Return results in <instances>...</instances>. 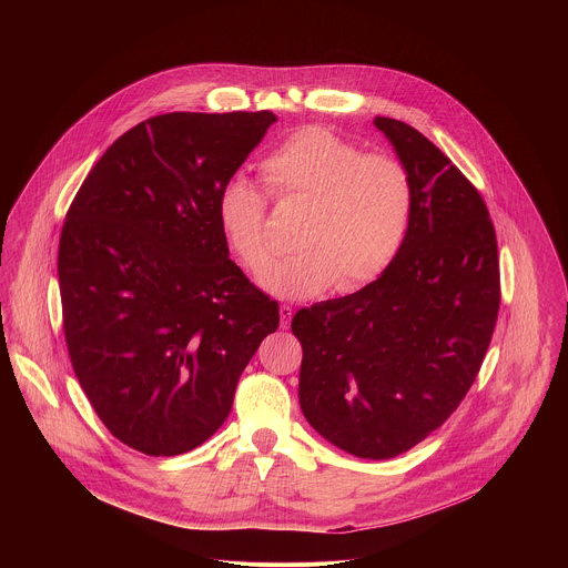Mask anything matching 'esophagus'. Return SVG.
<instances>
[{"label":"esophagus","mask_w":568,"mask_h":568,"mask_svg":"<svg viewBox=\"0 0 568 568\" xmlns=\"http://www.w3.org/2000/svg\"><path fill=\"white\" fill-rule=\"evenodd\" d=\"M291 320H293V306L282 304V306H280V324H282V327H288Z\"/></svg>","instance_id":"34e87169"}]
</instances>
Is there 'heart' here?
<instances>
[{"label":"heart","instance_id":"1","mask_svg":"<svg viewBox=\"0 0 568 568\" xmlns=\"http://www.w3.org/2000/svg\"><path fill=\"white\" fill-rule=\"evenodd\" d=\"M262 176L275 201L308 205L295 234L300 251L264 268L266 291L308 300L338 281L341 293H354L376 282L400 253L413 183L396 158L363 153L324 126H304L266 155ZM268 194L234 174L216 196L221 234L253 273L271 255Z\"/></svg>","mask_w":568,"mask_h":568}]
</instances>
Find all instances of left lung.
Listing matches in <instances>:
<instances>
[{
  "mask_svg": "<svg viewBox=\"0 0 568 568\" xmlns=\"http://www.w3.org/2000/svg\"><path fill=\"white\" fill-rule=\"evenodd\" d=\"M389 138L413 183L405 244L365 288L293 317L311 426L363 459L403 455L470 392L498 317L496 232L479 190L430 140L394 118Z\"/></svg>",
  "mask_w": 568,
  "mask_h": 568,
  "instance_id": "1",
  "label": "left lung"
}]
</instances>
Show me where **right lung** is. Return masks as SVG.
Returning <instances> with one entry per match:
<instances>
[{
    "label": "right lung",
    "instance_id": "right-lung-1",
    "mask_svg": "<svg viewBox=\"0 0 568 568\" xmlns=\"http://www.w3.org/2000/svg\"><path fill=\"white\" fill-rule=\"evenodd\" d=\"M277 118L163 113L120 135L77 192L59 243L65 343L122 444L172 457L227 419L280 306L230 260L216 196Z\"/></svg>",
    "mask_w": 568,
    "mask_h": 568
}]
</instances>
